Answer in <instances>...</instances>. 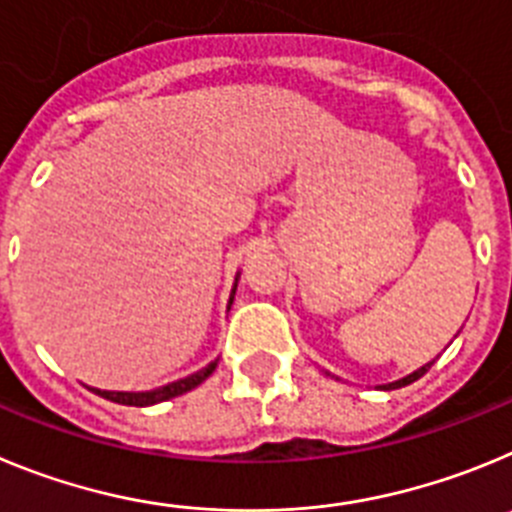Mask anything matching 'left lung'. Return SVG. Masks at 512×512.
<instances>
[{
	"mask_svg": "<svg viewBox=\"0 0 512 512\" xmlns=\"http://www.w3.org/2000/svg\"><path fill=\"white\" fill-rule=\"evenodd\" d=\"M431 365H434V362H428V365H423L421 370H416V372H413V375L403 377V380H398V382H390V385H382V388H385V390H398V388H405V385H411V382H416L418 377L426 375V372L431 370Z\"/></svg>",
	"mask_w": 512,
	"mask_h": 512,
	"instance_id": "1",
	"label": "left lung"
}]
</instances>
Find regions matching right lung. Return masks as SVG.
<instances>
[{
  "mask_svg": "<svg viewBox=\"0 0 512 512\" xmlns=\"http://www.w3.org/2000/svg\"><path fill=\"white\" fill-rule=\"evenodd\" d=\"M214 370H216V362H211L209 367L199 370L196 375H188L178 382H170V385H163V388H158V390H150V393H109V390H96V388H91V390H94L96 395H101V398L112 400V403L137 405V408H142V405L163 403V400L178 398V395L188 393V390H193L196 385H201V382H204Z\"/></svg>",
  "mask_w": 512,
  "mask_h": 512,
  "instance_id": "right-lung-1",
  "label": "right lung"
}]
</instances>
